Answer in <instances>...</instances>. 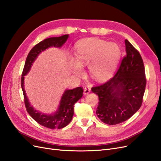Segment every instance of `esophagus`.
Masks as SVG:
<instances>
[{
    "mask_svg": "<svg viewBox=\"0 0 161 161\" xmlns=\"http://www.w3.org/2000/svg\"><path fill=\"white\" fill-rule=\"evenodd\" d=\"M90 91H91V89L89 88V87L85 86V88H84V94H85V95L89 94V92H90Z\"/></svg>",
    "mask_w": 161,
    "mask_h": 161,
    "instance_id": "1",
    "label": "esophagus"
}]
</instances>
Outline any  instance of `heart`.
Wrapping results in <instances>:
<instances>
[{
  "mask_svg": "<svg viewBox=\"0 0 161 161\" xmlns=\"http://www.w3.org/2000/svg\"><path fill=\"white\" fill-rule=\"evenodd\" d=\"M75 56L69 59L73 74L81 76L84 72L83 66L88 65L90 76L96 80L102 81L113 74L120 59L121 50L115 42L89 37L77 43Z\"/></svg>",
  "mask_w": 161,
  "mask_h": 161,
  "instance_id": "1",
  "label": "heart"
}]
</instances>
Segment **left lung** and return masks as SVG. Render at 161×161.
<instances>
[{
  "label": "left lung",
  "instance_id": "left-lung-1",
  "mask_svg": "<svg viewBox=\"0 0 161 161\" xmlns=\"http://www.w3.org/2000/svg\"><path fill=\"white\" fill-rule=\"evenodd\" d=\"M125 45L126 56L114 76L91 89L99 99L97 115L108 125L124 122L136 114L145 91L147 80L142 57L127 40Z\"/></svg>",
  "mask_w": 161,
  "mask_h": 161
}]
</instances>
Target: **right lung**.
I'll return each mask as SVG.
<instances>
[{
    "instance_id": "right-lung-1",
    "label": "right lung",
    "mask_w": 161,
    "mask_h": 161,
    "mask_svg": "<svg viewBox=\"0 0 161 161\" xmlns=\"http://www.w3.org/2000/svg\"><path fill=\"white\" fill-rule=\"evenodd\" d=\"M69 37V35L66 34L60 37H49L37 43L29 53L22 73L21 88L27 112L39 124L53 130L64 128L70 122L74 115V105L76 101L81 99L83 90L81 87H76L73 89H66L62 95L59 105L56 111L53 114H47L39 111L31 106L30 100L26 95L24 80L25 76L30 71L33 62L36 61L42 52L52 47H61L66 43Z\"/></svg>"
}]
</instances>
